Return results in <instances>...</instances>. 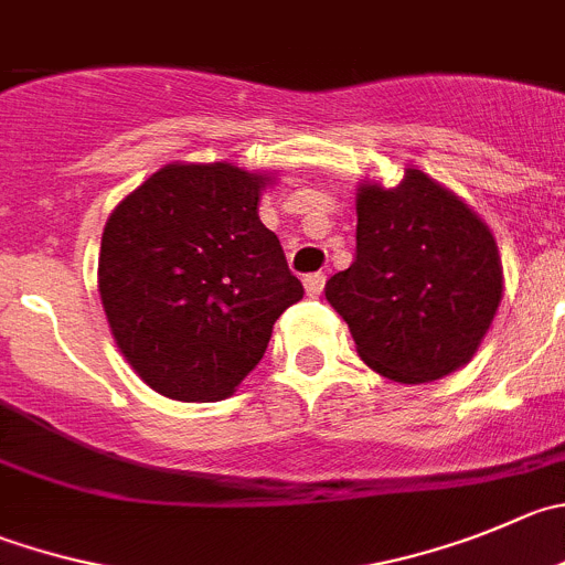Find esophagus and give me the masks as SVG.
I'll return each instance as SVG.
<instances>
[{"label": "esophagus", "instance_id": "esophagus-1", "mask_svg": "<svg viewBox=\"0 0 565 565\" xmlns=\"http://www.w3.org/2000/svg\"><path fill=\"white\" fill-rule=\"evenodd\" d=\"M324 282H327L324 274H308V277H305V294H308V297H321Z\"/></svg>", "mask_w": 565, "mask_h": 565}]
</instances>
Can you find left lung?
<instances>
[{"instance_id":"1","label":"left lung","mask_w":565,"mask_h":565,"mask_svg":"<svg viewBox=\"0 0 565 565\" xmlns=\"http://www.w3.org/2000/svg\"><path fill=\"white\" fill-rule=\"evenodd\" d=\"M360 360L394 383H433L475 358L502 302V260L480 216L418 169L358 188V249L327 279Z\"/></svg>"}]
</instances>
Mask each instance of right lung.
Returning a JSON list of instances; mask_svg holds the SVG:
<instances>
[{
  "label": "right lung",
  "mask_w": 565,
  "mask_h": 565,
  "mask_svg": "<svg viewBox=\"0 0 565 565\" xmlns=\"http://www.w3.org/2000/svg\"><path fill=\"white\" fill-rule=\"evenodd\" d=\"M266 174L169 163L110 213L99 297L138 377L180 402H218L260 363L305 294L257 216Z\"/></svg>",
  "instance_id": "1"
}]
</instances>
